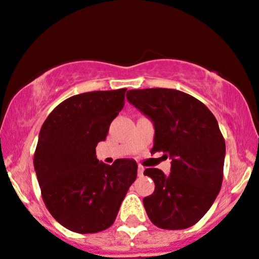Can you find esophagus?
<instances>
[{
  "label": "esophagus",
  "instance_id": "34e87169",
  "mask_svg": "<svg viewBox=\"0 0 259 259\" xmlns=\"http://www.w3.org/2000/svg\"><path fill=\"white\" fill-rule=\"evenodd\" d=\"M143 166H141V165H139V169H138V174H139V176H142L143 175Z\"/></svg>",
  "mask_w": 259,
  "mask_h": 259
}]
</instances>
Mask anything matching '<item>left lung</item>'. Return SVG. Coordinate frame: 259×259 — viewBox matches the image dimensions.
<instances>
[{"mask_svg": "<svg viewBox=\"0 0 259 259\" xmlns=\"http://www.w3.org/2000/svg\"><path fill=\"white\" fill-rule=\"evenodd\" d=\"M126 99L154 125L151 153L171 159L169 175L148 167L154 192L143 198L149 220L161 229L194 226L221 191L226 142L211 111L198 99L175 89L129 90Z\"/></svg>", "mask_w": 259, "mask_h": 259, "instance_id": "left-lung-1", "label": "left lung"}]
</instances>
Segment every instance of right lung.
<instances>
[{
	"label": "right lung",
	"mask_w": 259,
	"mask_h": 259,
	"mask_svg": "<svg viewBox=\"0 0 259 259\" xmlns=\"http://www.w3.org/2000/svg\"><path fill=\"white\" fill-rule=\"evenodd\" d=\"M126 89L89 92L68 98L47 117L38 135L33 166L52 216L74 233L107 229L138 176L134 159L99 161L105 141L124 106Z\"/></svg>",
	"instance_id": "add662e5"
}]
</instances>
